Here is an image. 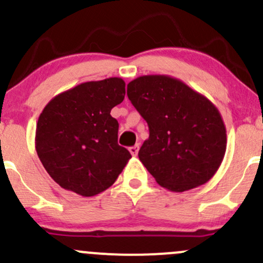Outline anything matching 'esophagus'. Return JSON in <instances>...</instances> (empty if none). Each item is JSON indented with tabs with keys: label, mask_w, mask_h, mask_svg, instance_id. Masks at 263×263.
Segmentation results:
<instances>
[{
	"label": "esophagus",
	"mask_w": 263,
	"mask_h": 263,
	"mask_svg": "<svg viewBox=\"0 0 263 263\" xmlns=\"http://www.w3.org/2000/svg\"><path fill=\"white\" fill-rule=\"evenodd\" d=\"M139 148H140V145L136 144L135 146H131L129 147V153L132 154V156H136L137 154H139Z\"/></svg>",
	"instance_id": "34e87169"
}]
</instances>
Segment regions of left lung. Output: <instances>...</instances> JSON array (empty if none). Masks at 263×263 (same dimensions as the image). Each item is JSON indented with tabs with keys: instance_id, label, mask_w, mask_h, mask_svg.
I'll list each match as a JSON object with an SVG mask.
<instances>
[{
	"instance_id": "obj_1",
	"label": "left lung",
	"mask_w": 263,
	"mask_h": 263,
	"mask_svg": "<svg viewBox=\"0 0 263 263\" xmlns=\"http://www.w3.org/2000/svg\"><path fill=\"white\" fill-rule=\"evenodd\" d=\"M127 95L147 122L141 163L163 188L184 192L210 181L227 151V128L205 95L169 75H145Z\"/></svg>"
}]
</instances>
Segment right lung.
I'll return each instance as SVG.
<instances>
[{"instance_id":"add662e5","label":"right lung","mask_w":263,"mask_h":263,"mask_svg":"<svg viewBox=\"0 0 263 263\" xmlns=\"http://www.w3.org/2000/svg\"><path fill=\"white\" fill-rule=\"evenodd\" d=\"M121 78L87 81L60 92L42 110L35 150L47 173L65 190L92 197L108 190L131 154L118 145L110 110L124 99Z\"/></svg>"}]
</instances>
